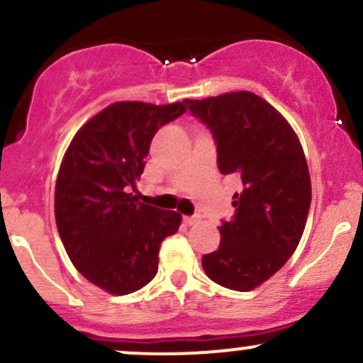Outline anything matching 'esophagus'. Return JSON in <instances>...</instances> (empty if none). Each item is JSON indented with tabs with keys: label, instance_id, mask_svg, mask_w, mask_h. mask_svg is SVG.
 <instances>
[{
	"label": "esophagus",
	"instance_id": "34e87169",
	"mask_svg": "<svg viewBox=\"0 0 363 363\" xmlns=\"http://www.w3.org/2000/svg\"><path fill=\"white\" fill-rule=\"evenodd\" d=\"M182 220H184V223L186 225H189V227H191V225H196V223H198V216H184V218H182Z\"/></svg>",
	"mask_w": 363,
	"mask_h": 363
}]
</instances>
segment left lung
Instances as JSON below:
<instances>
[{"label": "left lung", "mask_w": 363, "mask_h": 363, "mask_svg": "<svg viewBox=\"0 0 363 363\" xmlns=\"http://www.w3.org/2000/svg\"><path fill=\"white\" fill-rule=\"evenodd\" d=\"M210 129L223 176L239 177L235 213L220 225L222 242L203 269L225 289L247 291L272 278L301 242L311 208V176L297 135L251 91L186 101Z\"/></svg>", "instance_id": "1"}]
</instances>
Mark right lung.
I'll use <instances>...</instances> for the list:
<instances>
[{"label":"right lung","instance_id":"1","mask_svg":"<svg viewBox=\"0 0 363 363\" xmlns=\"http://www.w3.org/2000/svg\"><path fill=\"white\" fill-rule=\"evenodd\" d=\"M186 107V101L112 104L74 135L62 158L54 194L57 232L74 268L109 294L152 281L162 240L179 230L177 211L140 203L131 191L155 133Z\"/></svg>","mask_w":363,"mask_h":363}]
</instances>
